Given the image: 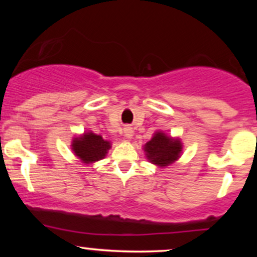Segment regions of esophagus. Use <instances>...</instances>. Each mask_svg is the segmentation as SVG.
<instances>
[{
	"mask_svg": "<svg viewBox=\"0 0 257 257\" xmlns=\"http://www.w3.org/2000/svg\"><path fill=\"white\" fill-rule=\"evenodd\" d=\"M123 133H124V137L126 139H132L133 134H134V132H133V128H131V126H124V129H123Z\"/></svg>",
	"mask_w": 257,
	"mask_h": 257,
	"instance_id": "1",
	"label": "esophagus"
}]
</instances>
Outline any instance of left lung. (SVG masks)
I'll use <instances>...</instances> for the list:
<instances>
[{"instance_id":"1","label":"left lung","mask_w":257,"mask_h":257,"mask_svg":"<svg viewBox=\"0 0 257 257\" xmlns=\"http://www.w3.org/2000/svg\"><path fill=\"white\" fill-rule=\"evenodd\" d=\"M144 150L146 157L157 167H168L178 161L182 151V144L178 138L168 137L163 132H156Z\"/></svg>"}]
</instances>
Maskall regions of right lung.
Here are the masks:
<instances>
[{
  "instance_id": "obj_1",
  "label": "right lung",
  "mask_w": 257,
  "mask_h": 257,
  "mask_svg": "<svg viewBox=\"0 0 257 257\" xmlns=\"http://www.w3.org/2000/svg\"><path fill=\"white\" fill-rule=\"evenodd\" d=\"M71 147L73 153L83 163L90 164L105 158L107 151L111 149V144L110 141L104 140L101 135L87 132L73 139Z\"/></svg>"
}]
</instances>
